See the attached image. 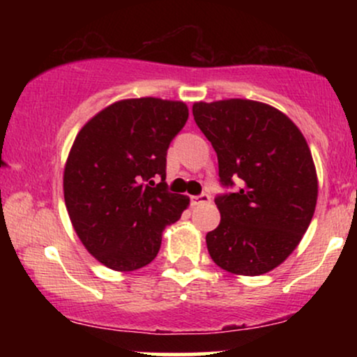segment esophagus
Masks as SVG:
<instances>
[{
  "instance_id": "1",
  "label": "esophagus",
  "mask_w": 357,
  "mask_h": 357,
  "mask_svg": "<svg viewBox=\"0 0 357 357\" xmlns=\"http://www.w3.org/2000/svg\"><path fill=\"white\" fill-rule=\"evenodd\" d=\"M210 202H211V196L208 195V192H202V195H198V196H191V204H195V206L206 204Z\"/></svg>"
}]
</instances>
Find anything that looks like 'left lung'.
<instances>
[{
  "instance_id": "8db88e82",
  "label": "left lung",
  "mask_w": 357,
  "mask_h": 357,
  "mask_svg": "<svg viewBox=\"0 0 357 357\" xmlns=\"http://www.w3.org/2000/svg\"><path fill=\"white\" fill-rule=\"evenodd\" d=\"M196 126L218 155L215 198L221 221L206 235L218 267L261 275L296 250L317 202V176L304 136L280 110L230 99L192 105Z\"/></svg>"
}]
</instances>
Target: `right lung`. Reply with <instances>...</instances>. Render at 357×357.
Returning <instances> with one entry per match:
<instances>
[{
  "instance_id": "obj_1",
  "label": "right lung",
  "mask_w": 357,
  "mask_h": 357,
  "mask_svg": "<svg viewBox=\"0 0 357 357\" xmlns=\"http://www.w3.org/2000/svg\"><path fill=\"white\" fill-rule=\"evenodd\" d=\"M186 121L183 102L144 97L109 105L77 134L65 204L82 243L105 267L151 264L166 225L181 218L190 199L167 191L165 179L167 149Z\"/></svg>"
}]
</instances>
